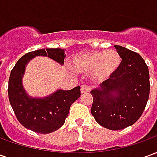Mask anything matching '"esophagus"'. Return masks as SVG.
I'll return each instance as SVG.
<instances>
[{
  "label": "esophagus",
  "mask_w": 157,
  "mask_h": 157,
  "mask_svg": "<svg viewBox=\"0 0 157 157\" xmlns=\"http://www.w3.org/2000/svg\"><path fill=\"white\" fill-rule=\"evenodd\" d=\"M90 91H91V88H90L89 86L82 85V87H81V92H82V93H87Z\"/></svg>",
  "instance_id": "obj_1"
}]
</instances>
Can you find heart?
<instances>
[{"label":"heart","instance_id":"b5f03b06","mask_svg":"<svg viewBox=\"0 0 157 157\" xmlns=\"http://www.w3.org/2000/svg\"><path fill=\"white\" fill-rule=\"evenodd\" d=\"M121 61V56L115 50H102L77 55L73 59L72 65L76 71L92 73L94 79L102 82L118 71Z\"/></svg>","mask_w":157,"mask_h":157}]
</instances>
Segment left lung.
Returning <instances> with one entry per match:
<instances>
[{
    "label": "left lung",
    "mask_w": 157,
    "mask_h": 157,
    "mask_svg": "<svg viewBox=\"0 0 157 157\" xmlns=\"http://www.w3.org/2000/svg\"><path fill=\"white\" fill-rule=\"evenodd\" d=\"M121 56L118 71L91 92V113L104 128L118 130L134 124L140 118L150 95V75L145 60L138 53L114 46Z\"/></svg>",
    "instance_id": "1"
}]
</instances>
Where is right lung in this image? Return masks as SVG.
I'll return each instance as SVG.
<instances>
[{"instance_id":"add662e5","label":"right lung","mask_w":157,"mask_h":157,"mask_svg":"<svg viewBox=\"0 0 157 157\" xmlns=\"http://www.w3.org/2000/svg\"><path fill=\"white\" fill-rule=\"evenodd\" d=\"M38 55L48 56L60 64L64 63L65 52L61 48H42L29 52L19 59L12 68L8 82V98L19 123L25 128L39 134H49L65 124L70 108L81 96L80 86L63 91L59 90L44 98H31L22 85L27 63Z\"/></svg>"}]
</instances>
